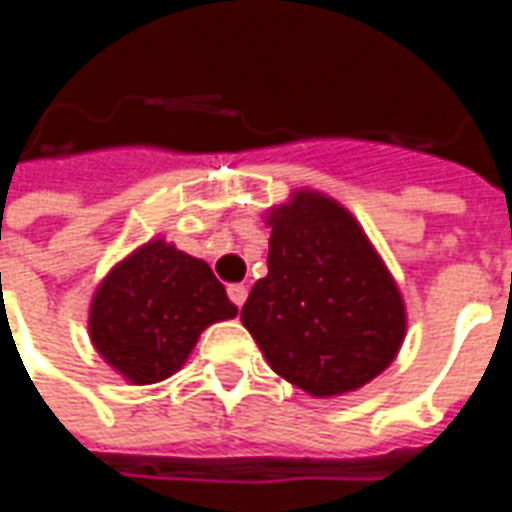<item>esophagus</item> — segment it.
I'll list each match as a JSON object with an SVG mask.
<instances>
[{
  "instance_id": "34e87169",
  "label": "esophagus",
  "mask_w": 512,
  "mask_h": 512,
  "mask_svg": "<svg viewBox=\"0 0 512 512\" xmlns=\"http://www.w3.org/2000/svg\"><path fill=\"white\" fill-rule=\"evenodd\" d=\"M228 297H231V303L236 305V308H241V305L247 303V287H244V284H231V287H228Z\"/></svg>"
}]
</instances>
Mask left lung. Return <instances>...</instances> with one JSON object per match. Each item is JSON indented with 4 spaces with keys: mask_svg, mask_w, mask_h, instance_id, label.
I'll return each instance as SVG.
<instances>
[{
    "mask_svg": "<svg viewBox=\"0 0 512 512\" xmlns=\"http://www.w3.org/2000/svg\"><path fill=\"white\" fill-rule=\"evenodd\" d=\"M268 276L241 324L265 361L313 398L364 388L393 364L406 305L358 220L327 193L292 191L268 209Z\"/></svg>",
    "mask_w": 512,
    "mask_h": 512,
    "instance_id": "left-lung-1",
    "label": "left lung"
}]
</instances>
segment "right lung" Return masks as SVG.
Segmentation results:
<instances>
[{
  "label": "right lung",
  "instance_id": "right-lung-1",
  "mask_svg": "<svg viewBox=\"0 0 512 512\" xmlns=\"http://www.w3.org/2000/svg\"><path fill=\"white\" fill-rule=\"evenodd\" d=\"M239 308L204 260L151 239L100 281L90 303V340L132 385L167 380L188 361L199 335Z\"/></svg>",
  "mask_w": 512,
  "mask_h": 512
}]
</instances>
